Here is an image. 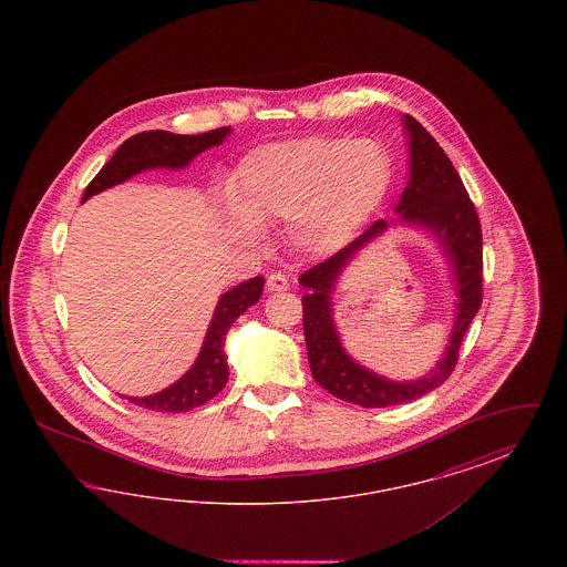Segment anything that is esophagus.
<instances>
[{"mask_svg": "<svg viewBox=\"0 0 567 567\" xmlns=\"http://www.w3.org/2000/svg\"><path fill=\"white\" fill-rule=\"evenodd\" d=\"M266 287H268V291H278V293H280V291H287V289H289V280H287L285 274L271 271L270 276H268Z\"/></svg>", "mask_w": 567, "mask_h": 567, "instance_id": "obj_1", "label": "esophagus"}]
</instances>
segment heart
Instances as JSON below:
<instances>
[{
  "label": "heart",
  "mask_w": 567,
  "mask_h": 567,
  "mask_svg": "<svg viewBox=\"0 0 567 567\" xmlns=\"http://www.w3.org/2000/svg\"><path fill=\"white\" fill-rule=\"evenodd\" d=\"M393 183V157L377 140L303 137L250 153L238 172V208L252 223L291 220V240L329 255L377 215ZM252 223L244 231L255 236Z\"/></svg>",
  "instance_id": "obj_1"
}]
</instances>
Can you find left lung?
Wrapping results in <instances>:
<instances>
[{"instance_id": "1", "label": "left lung", "mask_w": 567, "mask_h": 567, "mask_svg": "<svg viewBox=\"0 0 567 567\" xmlns=\"http://www.w3.org/2000/svg\"><path fill=\"white\" fill-rule=\"evenodd\" d=\"M404 125L410 137V183L402 193L398 213L405 223L432 229L455 268L458 287L457 321L437 368L432 370V374L410 382H393L378 377L354 363L344 352L331 321L329 293L336 278L363 244L386 229L389 223L384 218L374 220L357 240L299 276L301 287L308 289V293L301 297V306L303 338L312 377L331 395L363 408L405 404L442 384L453 374L458 361V347L483 303L481 218L455 165L433 135L410 114H405Z\"/></svg>"}]
</instances>
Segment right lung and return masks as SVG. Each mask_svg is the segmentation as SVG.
<instances>
[{
  "label": "right lung",
  "mask_w": 567,
  "mask_h": 567,
  "mask_svg": "<svg viewBox=\"0 0 567 567\" xmlns=\"http://www.w3.org/2000/svg\"><path fill=\"white\" fill-rule=\"evenodd\" d=\"M229 127H218L213 132L197 135H178L172 132H142V134L127 137L116 153L100 172L97 176L86 185L82 202L100 190L110 189L127 178H132L137 172L148 167H185L187 163L204 153L206 148L216 146L223 142V137L229 134ZM264 291V278L255 276L243 285L234 287L216 303L215 317L208 327L204 347L199 351L197 361L193 363L189 372L148 398H127L132 404L155 410V412H187L197 405H204L213 400L216 393L225 386L229 368L227 357L223 351L225 336L231 323L243 315L246 308L259 301Z\"/></svg>",
  "instance_id": "obj_1"
}]
</instances>
